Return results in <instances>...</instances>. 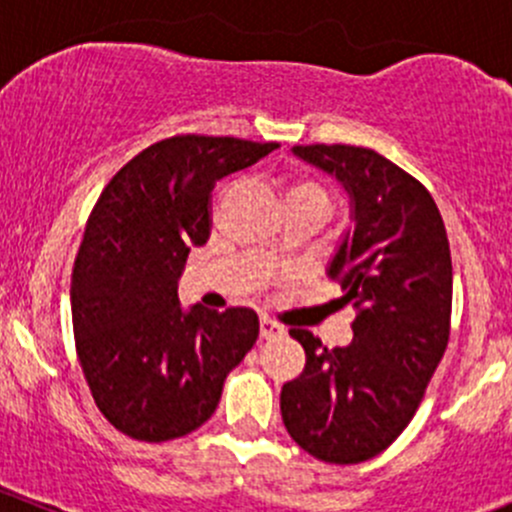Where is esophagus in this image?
Wrapping results in <instances>:
<instances>
[{"label": "esophagus", "mask_w": 512, "mask_h": 512, "mask_svg": "<svg viewBox=\"0 0 512 512\" xmlns=\"http://www.w3.org/2000/svg\"><path fill=\"white\" fill-rule=\"evenodd\" d=\"M260 337L262 339H280V337H285V327L277 322H272V319L262 317L260 319Z\"/></svg>", "instance_id": "34e87169"}]
</instances>
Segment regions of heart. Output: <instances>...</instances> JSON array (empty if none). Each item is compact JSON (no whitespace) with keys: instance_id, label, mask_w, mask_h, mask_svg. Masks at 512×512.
Segmentation results:
<instances>
[{"instance_id":"b5f03b06","label":"heart","mask_w":512,"mask_h":512,"mask_svg":"<svg viewBox=\"0 0 512 512\" xmlns=\"http://www.w3.org/2000/svg\"><path fill=\"white\" fill-rule=\"evenodd\" d=\"M227 188L230 185H223L220 188V195L227 193ZM294 200H319V203H324L329 208V190L324 188L319 180H312V178H292L287 183V203H294Z\"/></svg>"}]
</instances>
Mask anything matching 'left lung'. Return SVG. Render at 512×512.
<instances>
[{
  "label": "left lung",
  "instance_id": "1",
  "mask_svg": "<svg viewBox=\"0 0 512 512\" xmlns=\"http://www.w3.org/2000/svg\"><path fill=\"white\" fill-rule=\"evenodd\" d=\"M337 175L354 205V230L329 277L356 307L354 342L324 347L307 329L304 371L282 386L287 433L324 463H364L401 436L421 406L451 337L453 267L446 225L421 180L371 148L294 146Z\"/></svg>",
  "mask_w": 512,
  "mask_h": 512
}]
</instances>
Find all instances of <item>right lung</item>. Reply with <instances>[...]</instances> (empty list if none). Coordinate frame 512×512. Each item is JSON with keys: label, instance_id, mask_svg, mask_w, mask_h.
<instances>
[{"label": "right lung", "instance_id": "add662e5", "mask_svg": "<svg viewBox=\"0 0 512 512\" xmlns=\"http://www.w3.org/2000/svg\"><path fill=\"white\" fill-rule=\"evenodd\" d=\"M275 148L178 133L128 160L96 200L71 272V317L98 411L128 438L163 443L203 426L257 342L252 309L183 312L178 277L210 237L215 180Z\"/></svg>", "mask_w": 512, "mask_h": 512}]
</instances>
